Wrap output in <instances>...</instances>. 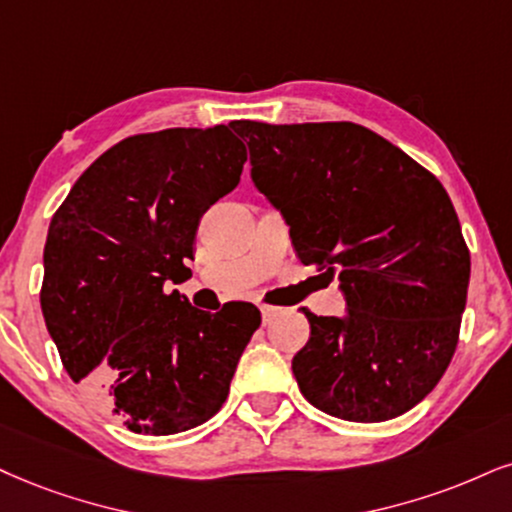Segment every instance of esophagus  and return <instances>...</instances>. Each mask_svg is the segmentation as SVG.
Instances as JSON below:
<instances>
[{"mask_svg":"<svg viewBox=\"0 0 512 512\" xmlns=\"http://www.w3.org/2000/svg\"><path fill=\"white\" fill-rule=\"evenodd\" d=\"M282 308H277V306H261V315H263V323H270V320L275 318L277 313H280Z\"/></svg>","mask_w":512,"mask_h":512,"instance_id":"obj_1","label":"esophagus"}]
</instances>
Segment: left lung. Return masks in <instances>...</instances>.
<instances>
[{
	"mask_svg": "<svg viewBox=\"0 0 512 512\" xmlns=\"http://www.w3.org/2000/svg\"><path fill=\"white\" fill-rule=\"evenodd\" d=\"M230 125L296 256L337 277L346 299L342 318L304 311L301 394L351 422L406 413L449 368L468 299L470 251L446 189L363 125Z\"/></svg>",
	"mask_w": 512,
	"mask_h": 512,
	"instance_id": "left-lung-1",
	"label": "left lung"
}]
</instances>
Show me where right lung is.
Listing matches in <instances>:
<instances>
[{"mask_svg":"<svg viewBox=\"0 0 512 512\" xmlns=\"http://www.w3.org/2000/svg\"><path fill=\"white\" fill-rule=\"evenodd\" d=\"M244 161L230 125L125 137L49 223L44 323L71 380L132 432L166 437L216 415L261 325L254 304L206 313L168 292L192 277L199 220L237 187Z\"/></svg>","mask_w":512,"mask_h":512,"instance_id":"add662e5","label":"right lung"}]
</instances>
